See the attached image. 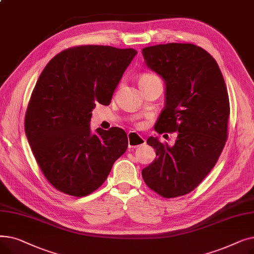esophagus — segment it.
<instances>
[{"instance_id":"1","label":"esophagus","mask_w":254,"mask_h":254,"mask_svg":"<svg viewBox=\"0 0 254 254\" xmlns=\"http://www.w3.org/2000/svg\"><path fill=\"white\" fill-rule=\"evenodd\" d=\"M127 142H128V148H137V147H140V146H143L146 144L145 139L135 131L128 132Z\"/></svg>"}]
</instances>
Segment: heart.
Here are the masks:
<instances>
[{"label": "heart", "instance_id": "b5f03b06", "mask_svg": "<svg viewBox=\"0 0 254 254\" xmlns=\"http://www.w3.org/2000/svg\"><path fill=\"white\" fill-rule=\"evenodd\" d=\"M153 78H157L155 75L153 74H149V73H145L143 75H141L140 77V80L139 81H143V80H150V79H153Z\"/></svg>", "mask_w": 254, "mask_h": 254}]
</instances>
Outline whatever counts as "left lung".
Listing matches in <instances>:
<instances>
[{
    "instance_id": "1",
    "label": "left lung",
    "mask_w": 254,
    "mask_h": 254,
    "mask_svg": "<svg viewBox=\"0 0 254 254\" xmlns=\"http://www.w3.org/2000/svg\"><path fill=\"white\" fill-rule=\"evenodd\" d=\"M142 55L166 84V104L154 129L178 131L173 146L148 138L157 157L142 177L159 195L180 196L193 190L218 161L228 139V90L216 61L196 45H154Z\"/></svg>"
}]
</instances>
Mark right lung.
I'll return each instance as SVG.
<instances>
[{"instance_id":"add662e5","label":"right lung","mask_w":254,"mask_h":254,"mask_svg":"<svg viewBox=\"0 0 254 254\" xmlns=\"http://www.w3.org/2000/svg\"><path fill=\"white\" fill-rule=\"evenodd\" d=\"M132 48L84 45L62 51L40 75L24 129L36 161L52 186L84 196L98 190L127 148L123 128H90L96 104L109 105Z\"/></svg>"}]
</instances>
